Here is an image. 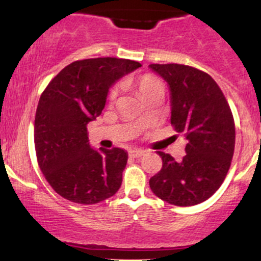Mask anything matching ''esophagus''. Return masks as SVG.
<instances>
[{"label": "esophagus", "mask_w": 261, "mask_h": 261, "mask_svg": "<svg viewBox=\"0 0 261 261\" xmlns=\"http://www.w3.org/2000/svg\"><path fill=\"white\" fill-rule=\"evenodd\" d=\"M146 153V151L145 149H131L130 152H128V154H130V157H133V158H140V157H142L143 154Z\"/></svg>", "instance_id": "esophagus-1"}]
</instances>
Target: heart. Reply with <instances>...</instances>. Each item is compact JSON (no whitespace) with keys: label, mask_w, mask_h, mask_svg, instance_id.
I'll return each instance as SVG.
<instances>
[{"label":"heart","mask_w":261,"mask_h":261,"mask_svg":"<svg viewBox=\"0 0 261 261\" xmlns=\"http://www.w3.org/2000/svg\"><path fill=\"white\" fill-rule=\"evenodd\" d=\"M137 87H139L141 94L145 95L146 93H148L149 91H152V89L157 88V87H161L160 82L158 81H155L153 77L151 76H143L141 77V79L139 80V82H137ZM116 94H118V88H114L112 92H110V99L114 100L115 99Z\"/></svg>","instance_id":"heart-1"}]
</instances>
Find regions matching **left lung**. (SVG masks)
Here are the masks:
<instances>
[{"mask_svg":"<svg viewBox=\"0 0 261 261\" xmlns=\"http://www.w3.org/2000/svg\"><path fill=\"white\" fill-rule=\"evenodd\" d=\"M149 68L168 85L170 122L187 140L181 161L158 152L163 166L149 179V188L172 205H197L216 193L230 167L236 143L232 112L210 74L179 64Z\"/></svg>","mask_w":261,"mask_h":261,"instance_id":"obj_1","label":"left lung"}]
</instances>
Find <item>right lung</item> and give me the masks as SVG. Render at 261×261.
<instances>
[{"mask_svg": "<svg viewBox=\"0 0 261 261\" xmlns=\"http://www.w3.org/2000/svg\"><path fill=\"white\" fill-rule=\"evenodd\" d=\"M139 67L140 62L116 58L74 61L41 94L34 121L38 163L47 182L66 200L92 205L121 187L127 152L91 147L87 125L101 114L110 87Z\"/></svg>", "mask_w": 261, "mask_h": 261, "instance_id": "add662e5", "label": "right lung"}]
</instances>
